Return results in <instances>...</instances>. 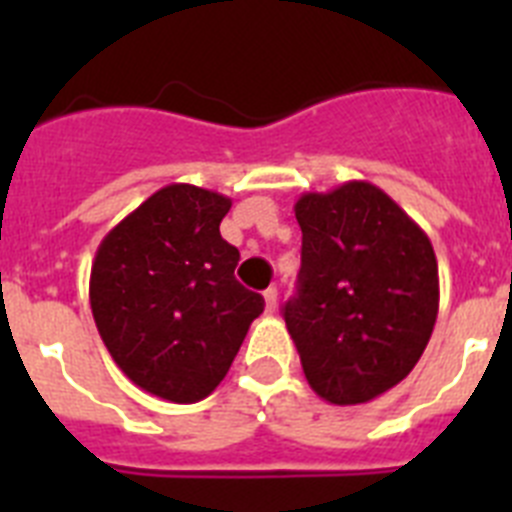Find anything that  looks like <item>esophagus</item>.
<instances>
[{"label":"esophagus","mask_w":512,"mask_h":512,"mask_svg":"<svg viewBox=\"0 0 512 512\" xmlns=\"http://www.w3.org/2000/svg\"><path fill=\"white\" fill-rule=\"evenodd\" d=\"M264 300H266V310H269V312L277 310V300H279L277 287H269V289H266V292H264Z\"/></svg>","instance_id":"esophagus-1"}]
</instances>
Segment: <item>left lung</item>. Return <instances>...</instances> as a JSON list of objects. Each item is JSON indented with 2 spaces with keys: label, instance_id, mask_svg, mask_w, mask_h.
Instances as JSON below:
<instances>
[{
  "label": "left lung",
  "instance_id": "1",
  "mask_svg": "<svg viewBox=\"0 0 512 512\" xmlns=\"http://www.w3.org/2000/svg\"><path fill=\"white\" fill-rule=\"evenodd\" d=\"M297 295L284 305L307 384L330 405H361L413 372L438 315L431 238L369 182L305 192Z\"/></svg>",
  "mask_w": 512,
  "mask_h": 512
}]
</instances>
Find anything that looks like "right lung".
Masks as SVG:
<instances>
[{
    "label": "right lung",
    "mask_w": 512,
    "mask_h": 512,
    "mask_svg": "<svg viewBox=\"0 0 512 512\" xmlns=\"http://www.w3.org/2000/svg\"><path fill=\"white\" fill-rule=\"evenodd\" d=\"M233 202L169 184L104 235L89 302L122 374L161 400L200 402L223 382L264 297L233 277L241 253L220 235Z\"/></svg>",
    "instance_id": "1"
}]
</instances>
